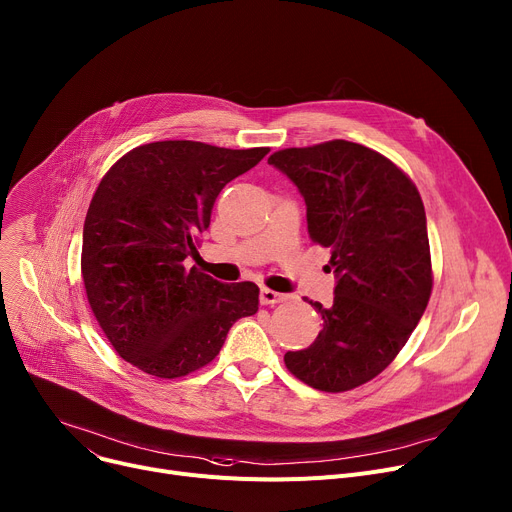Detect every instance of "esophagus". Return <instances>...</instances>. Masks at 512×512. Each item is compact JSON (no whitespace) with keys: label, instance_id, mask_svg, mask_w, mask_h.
<instances>
[{"label":"esophagus","instance_id":"obj_1","mask_svg":"<svg viewBox=\"0 0 512 512\" xmlns=\"http://www.w3.org/2000/svg\"><path fill=\"white\" fill-rule=\"evenodd\" d=\"M259 300H261V304H280V302L288 300V296H286V294H280V292H276V290L261 288Z\"/></svg>","mask_w":512,"mask_h":512}]
</instances>
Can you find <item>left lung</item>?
Masks as SVG:
<instances>
[{
  "instance_id": "8db88e82",
  "label": "left lung",
  "mask_w": 512,
  "mask_h": 512,
  "mask_svg": "<svg viewBox=\"0 0 512 512\" xmlns=\"http://www.w3.org/2000/svg\"><path fill=\"white\" fill-rule=\"evenodd\" d=\"M306 201L311 241L331 253V306L315 344L288 352L286 368L325 393L356 389L401 352L432 294L426 212L418 187L387 156L331 140L267 158Z\"/></svg>"
}]
</instances>
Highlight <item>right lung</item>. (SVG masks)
Listing matches in <instances>:
<instances>
[{
  "label": "right lung",
  "instance_id": "add662e5",
  "mask_svg": "<svg viewBox=\"0 0 512 512\" xmlns=\"http://www.w3.org/2000/svg\"><path fill=\"white\" fill-rule=\"evenodd\" d=\"M269 148L191 140L129 150L100 179L84 222L82 280L115 352L158 379L210 364L228 329L259 309L253 282L222 284L187 259L220 191Z\"/></svg>",
  "mask_w": 512,
  "mask_h": 512
}]
</instances>
